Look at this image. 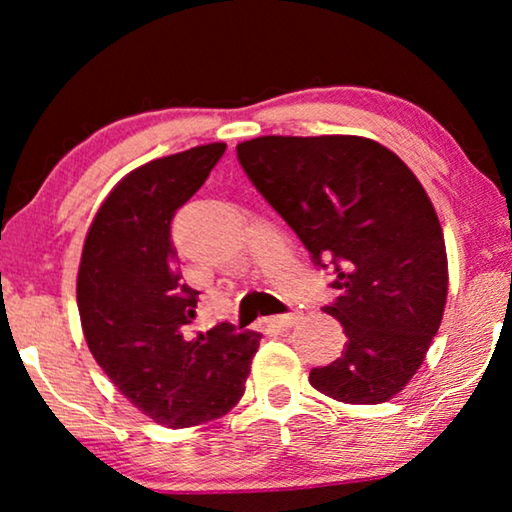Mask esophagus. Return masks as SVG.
Listing matches in <instances>:
<instances>
[{"mask_svg": "<svg viewBox=\"0 0 512 512\" xmlns=\"http://www.w3.org/2000/svg\"><path fill=\"white\" fill-rule=\"evenodd\" d=\"M296 320H298L296 314H280V316L266 318V325H271L275 329H287V327H291L293 323H296Z\"/></svg>", "mask_w": 512, "mask_h": 512, "instance_id": "esophagus-1", "label": "esophagus"}]
</instances>
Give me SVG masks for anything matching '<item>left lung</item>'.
Returning a JSON list of instances; mask_svg holds the SVG:
<instances>
[{
    "label": "left lung",
    "instance_id": "left-lung-1",
    "mask_svg": "<svg viewBox=\"0 0 512 512\" xmlns=\"http://www.w3.org/2000/svg\"><path fill=\"white\" fill-rule=\"evenodd\" d=\"M237 158L339 291L323 307L345 350L311 368L316 391L348 404L391 400L422 366L443 320L447 253L436 210L413 171L366 137L266 135Z\"/></svg>",
    "mask_w": 512,
    "mask_h": 512
}]
</instances>
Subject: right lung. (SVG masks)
<instances>
[{"label":"right lung","mask_w":512,"mask_h":512,"mask_svg":"<svg viewBox=\"0 0 512 512\" xmlns=\"http://www.w3.org/2000/svg\"><path fill=\"white\" fill-rule=\"evenodd\" d=\"M205 144L121 180L85 237L76 300L92 357L119 393L171 429L228 413L262 336L228 323L194 336L198 291L183 282L171 221L223 158Z\"/></svg>","instance_id":"1"}]
</instances>
